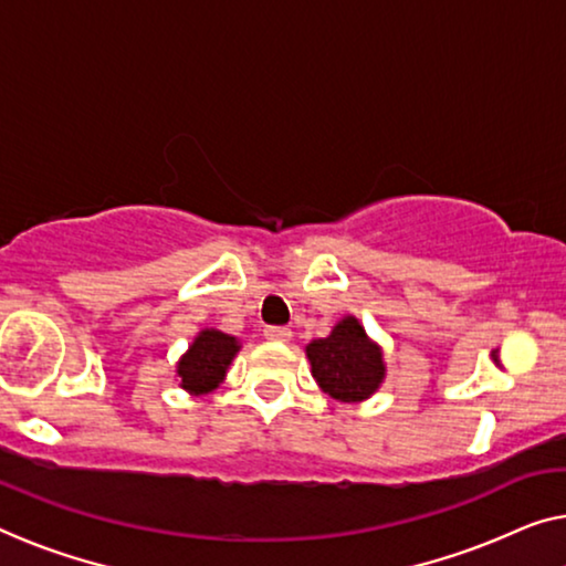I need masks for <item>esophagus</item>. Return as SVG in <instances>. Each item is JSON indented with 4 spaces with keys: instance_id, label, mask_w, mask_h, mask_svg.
<instances>
[{
    "instance_id": "1",
    "label": "esophagus",
    "mask_w": 566,
    "mask_h": 566,
    "mask_svg": "<svg viewBox=\"0 0 566 566\" xmlns=\"http://www.w3.org/2000/svg\"><path fill=\"white\" fill-rule=\"evenodd\" d=\"M264 337H266V340L286 343L292 337V331H290V327H282V325H269V327H264Z\"/></svg>"
}]
</instances>
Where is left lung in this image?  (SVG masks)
<instances>
[{"instance_id":"left-lung-1","label":"left lung","mask_w":566,"mask_h":566,"mask_svg":"<svg viewBox=\"0 0 566 566\" xmlns=\"http://www.w3.org/2000/svg\"><path fill=\"white\" fill-rule=\"evenodd\" d=\"M307 358L319 389L333 399H368L384 381L381 350L368 340L356 317H345L323 340H312Z\"/></svg>"}]
</instances>
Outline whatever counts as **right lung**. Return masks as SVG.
I'll list each match as a JSON object with an SVG mask.
<instances>
[{"label": "right lung", "mask_w": 566, "mask_h": 566, "mask_svg": "<svg viewBox=\"0 0 566 566\" xmlns=\"http://www.w3.org/2000/svg\"><path fill=\"white\" fill-rule=\"evenodd\" d=\"M239 350L235 337L218 333V331H202L185 358L177 366V376L182 378V389L192 394L213 391L218 384L223 381L226 368H229L231 358Z\"/></svg>", "instance_id": "add662e5"}]
</instances>
